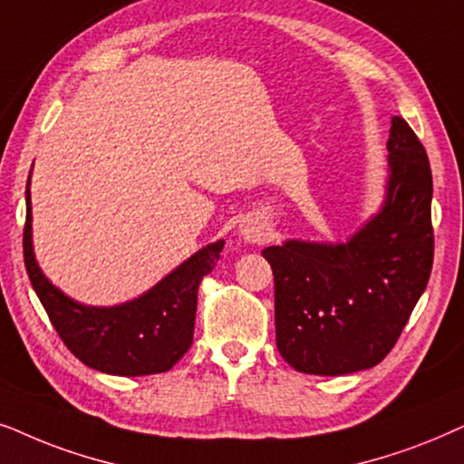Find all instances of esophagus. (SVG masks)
Instances as JSON below:
<instances>
[{
	"label": "esophagus",
	"instance_id": "34e87169",
	"mask_svg": "<svg viewBox=\"0 0 464 464\" xmlns=\"http://www.w3.org/2000/svg\"><path fill=\"white\" fill-rule=\"evenodd\" d=\"M239 237L248 244H261L267 237V227H265L263 220L258 218H244L239 222Z\"/></svg>",
	"mask_w": 464,
	"mask_h": 464
}]
</instances>
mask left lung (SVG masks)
Listing matches in <instances>:
<instances>
[{
	"mask_svg": "<svg viewBox=\"0 0 464 464\" xmlns=\"http://www.w3.org/2000/svg\"><path fill=\"white\" fill-rule=\"evenodd\" d=\"M386 195L345 242L286 239L263 250L276 282V343L301 373L345 375L384 361L433 269V176L411 127L392 116Z\"/></svg>",
	"mask_w": 464,
	"mask_h": 464,
	"instance_id": "obj_1",
	"label": "left lung"
}]
</instances>
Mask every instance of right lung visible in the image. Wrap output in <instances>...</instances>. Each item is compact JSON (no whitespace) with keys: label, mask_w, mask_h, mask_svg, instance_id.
<instances>
[{"label":"right lung","mask_w":464,"mask_h":464,"mask_svg":"<svg viewBox=\"0 0 464 464\" xmlns=\"http://www.w3.org/2000/svg\"><path fill=\"white\" fill-rule=\"evenodd\" d=\"M31 174L24 190L27 220L23 233L24 267L35 295L67 350L86 367L110 375L165 373L193 345L197 290L216 267L225 239L203 246L144 295L125 304L97 307L67 296L44 276L34 252Z\"/></svg>","instance_id":"1"}]
</instances>
